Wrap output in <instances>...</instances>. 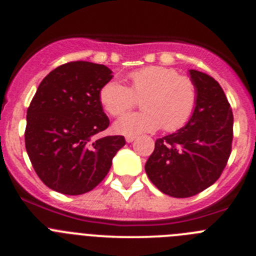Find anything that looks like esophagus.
Segmentation results:
<instances>
[{
	"label": "esophagus",
	"instance_id": "obj_1",
	"mask_svg": "<svg viewBox=\"0 0 256 256\" xmlns=\"http://www.w3.org/2000/svg\"><path fill=\"white\" fill-rule=\"evenodd\" d=\"M125 138H126V141H128V142H132V141L136 140V136H134V135H128Z\"/></svg>",
	"mask_w": 256,
	"mask_h": 256
}]
</instances>
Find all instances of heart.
Here are the masks:
<instances>
[{
	"label": "heart",
	"instance_id": "b5f03b06",
	"mask_svg": "<svg viewBox=\"0 0 256 256\" xmlns=\"http://www.w3.org/2000/svg\"><path fill=\"white\" fill-rule=\"evenodd\" d=\"M130 88L110 80L99 92L100 102L112 116H121L141 100L142 112L128 114L114 125L124 135L154 132L164 126L167 132L184 128L200 100L196 82L174 68L152 66L128 74Z\"/></svg>",
	"mask_w": 256,
	"mask_h": 256
}]
</instances>
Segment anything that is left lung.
Listing matches in <instances>:
<instances>
[{
  "mask_svg": "<svg viewBox=\"0 0 256 256\" xmlns=\"http://www.w3.org/2000/svg\"><path fill=\"white\" fill-rule=\"evenodd\" d=\"M200 92L192 120L157 138L144 170L164 194L187 198L213 184L226 168L233 141V112L223 89L206 73L190 70Z\"/></svg>",
  "mask_w": 256,
  "mask_h": 256,
  "instance_id": "1",
  "label": "left lung"
}]
</instances>
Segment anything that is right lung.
<instances>
[{"label":"right lung","instance_id":"obj_1","mask_svg":"<svg viewBox=\"0 0 256 256\" xmlns=\"http://www.w3.org/2000/svg\"><path fill=\"white\" fill-rule=\"evenodd\" d=\"M102 64L69 62L40 82L27 110L26 150L36 174L50 190L78 196L109 172L124 136L95 135L109 126L99 92L112 78Z\"/></svg>","mask_w":256,"mask_h":256}]
</instances>
